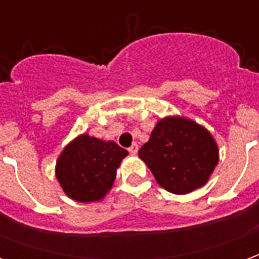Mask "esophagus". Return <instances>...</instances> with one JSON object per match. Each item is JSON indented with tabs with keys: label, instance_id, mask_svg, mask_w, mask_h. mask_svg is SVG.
Instances as JSON below:
<instances>
[{
	"label": "esophagus",
	"instance_id": "obj_1",
	"mask_svg": "<svg viewBox=\"0 0 259 259\" xmlns=\"http://www.w3.org/2000/svg\"><path fill=\"white\" fill-rule=\"evenodd\" d=\"M137 151H139V146H137L136 143H133V144L129 147V152L130 154H137Z\"/></svg>",
	"mask_w": 259,
	"mask_h": 259
}]
</instances>
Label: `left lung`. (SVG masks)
I'll list each match as a JSON object with an SVG mask.
<instances>
[{"mask_svg": "<svg viewBox=\"0 0 259 259\" xmlns=\"http://www.w3.org/2000/svg\"><path fill=\"white\" fill-rule=\"evenodd\" d=\"M139 157L162 189L189 194L209 180L219 148L204 126L183 116H165L157 122Z\"/></svg>", "mask_w": 259, "mask_h": 259, "instance_id": "obj_1", "label": "left lung"}]
</instances>
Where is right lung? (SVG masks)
<instances>
[{"instance_id": "right-lung-1", "label": "right lung", "mask_w": 259, "mask_h": 259, "mask_svg": "<svg viewBox=\"0 0 259 259\" xmlns=\"http://www.w3.org/2000/svg\"><path fill=\"white\" fill-rule=\"evenodd\" d=\"M127 154L115 141L100 140L83 133L59 154L55 176L69 198L77 202H97L112 189L116 170Z\"/></svg>"}]
</instances>
